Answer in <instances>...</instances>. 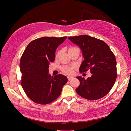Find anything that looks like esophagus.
<instances>
[{"label": "esophagus", "mask_w": 131, "mask_h": 131, "mask_svg": "<svg viewBox=\"0 0 131 131\" xmlns=\"http://www.w3.org/2000/svg\"><path fill=\"white\" fill-rule=\"evenodd\" d=\"M73 78V77H70V76H68V77H67V79H68V81H70V80H72Z\"/></svg>", "instance_id": "esophagus-1"}]
</instances>
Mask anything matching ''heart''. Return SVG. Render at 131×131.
Returning <instances> with one entry per match:
<instances>
[{"label": "heart", "mask_w": 131, "mask_h": 131, "mask_svg": "<svg viewBox=\"0 0 131 131\" xmlns=\"http://www.w3.org/2000/svg\"><path fill=\"white\" fill-rule=\"evenodd\" d=\"M74 48H70L68 50L73 49ZM75 67L74 66H63L61 67V71L67 74H72L74 72V69Z\"/></svg>", "instance_id": "b5f03b06"}]
</instances>
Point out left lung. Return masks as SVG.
I'll return each mask as SVG.
<instances>
[{
  "instance_id": "obj_1",
  "label": "left lung",
  "mask_w": 131,
  "mask_h": 131,
  "mask_svg": "<svg viewBox=\"0 0 131 131\" xmlns=\"http://www.w3.org/2000/svg\"><path fill=\"white\" fill-rule=\"evenodd\" d=\"M78 45L84 60L80 72L89 69L92 76L85 80L78 77L80 84L76 89L77 93L85 99L95 100L104 97L113 88L117 78L116 60L113 52L104 41L87 35L68 37Z\"/></svg>"
}]
</instances>
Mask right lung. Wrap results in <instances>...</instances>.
Segmentation results:
<instances>
[{
    "instance_id": "add662e5",
    "label": "right lung",
    "mask_w": 131,
    "mask_h": 131,
    "mask_svg": "<svg viewBox=\"0 0 131 131\" xmlns=\"http://www.w3.org/2000/svg\"><path fill=\"white\" fill-rule=\"evenodd\" d=\"M67 37H45L34 40L27 45L20 58L21 85L27 96L41 105L50 104L60 95L67 78L63 75L51 76L49 65L55 52Z\"/></svg>"
}]
</instances>
